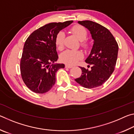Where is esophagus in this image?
I'll return each instance as SVG.
<instances>
[{"label":"esophagus","instance_id":"34e87169","mask_svg":"<svg viewBox=\"0 0 134 134\" xmlns=\"http://www.w3.org/2000/svg\"><path fill=\"white\" fill-rule=\"evenodd\" d=\"M65 68H67V69H71V68L72 67V66H71V65L66 64V65H65Z\"/></svg>","mask_w":134,"mask_h":134}]
</instances>
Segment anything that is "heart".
Returning a JSON list of instances; mask_svg holds the SVG:
<instances>
[{
  "mask_svg": "<svg viewBox=\"0 0 134 134\" xmlns=\"http://www.w3.org/2000/svg\"><path fill=\"white\" fill-rule=\"evenodd\" d=\"M71 32L80 41V45L86 49L90 48V44L86 41L87 37V32L83 26L77 25L72 26L71 29ZM65 34L60 31L57 34L55 39L56 47L58 50L62 51L64 48ZM83 58V54L79 50H70L67 49L60 55V60L62 62L69 65H74Z\"/></svg>",
  "mask_w": 134,
  "mask_h": 134,
  "instance_id": "obj_1",
  "label": "heart"
}]
</instances>
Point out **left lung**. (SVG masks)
I'll return each instance as SVG.
<instances>
[{"label": "left lung", "mask_w": 134, "mask_h": 134, "mask_svg": "<svg viewBox=\"0 0 134 134\" xmlns=\"http://www.w3.org/2000/svg\"><path fill=\"white\" fill-rule=\"evenodd\" d=\"M78 23L89 29L94 40L90 54L85 60L93 65L90 70L80 67L82 73L75 81L84 87L92 89L102 85L114 71L118 45L110 32L101 25L91 21Z\"/></svg>", "instance_id": "obj_1"}]
</instances>
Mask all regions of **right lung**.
Listing matches in <instances>:
<instances>
[{
  "instance_id": "add662e5",
  "label": "right lung",
  "mask_w": 134,
  "mask_h": 134,
  "mask_svg": "<svg viewBox=\"0 0 134 134\" xmlns=\"http://www.w3.org/2000/svg\"><path fill=\"white\" fill-rule=\"evenodd\" d=\"M72 21L53 22L34 31L25 42L20 63L24 83L37 93L48 92L55 83V73L64 64H52L58 58L55 37Z\"/></svg>"
}]
</instances>
